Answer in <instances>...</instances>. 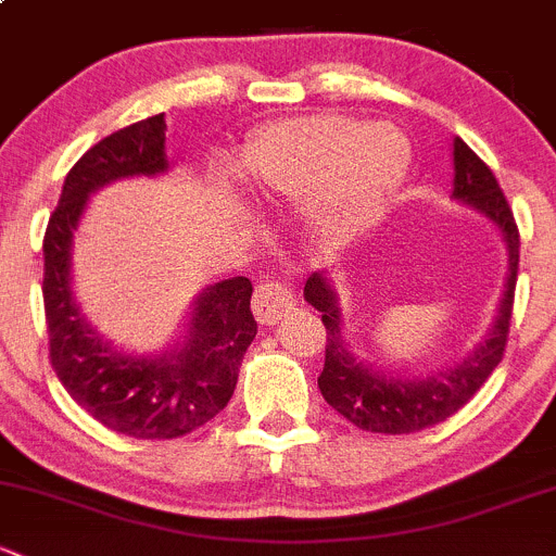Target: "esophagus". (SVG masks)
Here are the masks:
<instances>
[{
	"label": "esophagus",
	"mask_w": 556,
	"mask_h": 556,
	"mask_svg": "<svg viewBox=\"0 0 556 556\" xmlns=\"http://www.w3.org/2000/svg\"><path fill=\"white\" fill-rule=\"evenodd\" d=\"M293 306H295L293 285L263 279L258 288H255L253 314L261 325H274L277 319H282L285 314L293 312Z\"/></svg>",
	"instance_id": "esophagus-1"
}]
</instances>
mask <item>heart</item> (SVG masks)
I'll return each instance as SVG.
<instances>
[{
  "label": "heart",
  "mask_w": 556,
  "mask_h": 556,
  "mask_svg": "<svg viewBox=\"0 0 556 556\" xmlns=\"http://www.w3.org/2000/svg\"><path fill=\"white\" fill-rule=\"evenodd\" d=\"M407 156L394 127L325 114L263 130L244 149L239 175L263 194L306 202L312 231L341 242L381 215Z\"/></svg>",
  "instance_id": "heart-1"
}]
</instances>
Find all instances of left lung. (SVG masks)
<instances>
[{"label": "left lung", "instance_id": "obj_1", "mask_svg": "<svg viewBox=\"0 0 556 556\" xmlns=\"http://www.w3.org/2000/svg\"><path fill=\"white\" fill-rule=\"evenodd\" d=\"M455 189L453 197L460 202L475 204L482 210L501 231L509 248V277L501 298V312L493 330L488 332L482 346L469 359L450 367L447 372H437L429 378H386L378 376L367 365L356 362L349 343L341 336V312L332 288L323 274H312L306 279L303 295L317 312H323L325 338V367L319 372V391L332 410L341 413L349 424L362 431L376 434H416L429 426L442 424L460 410L471 396L482 389L490 372L504 359L506 341H509L514 288L519 271V229L514 213L506 202L504 189L495 180L493 170L464 143L455 138Z\"/></svg>", "mask_w": 556, "mask_h": 556}]
</instances>
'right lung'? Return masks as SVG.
I'll use <instances>...</instances> for the list:
<instances>
[{"mask_svg":"<svg viewBox=\"0 0 556 556\" xmlns=\"http://www.w3.org/2000/svg\"><path fill=\"white\" fill-rule=\"evenodd\" d=\"M165 170L162 114L98 140L68 170L42 242L52 370L87 416L136 440H178L218 416L229 405L239 365L258 332L248 277L204 290L184 346L156 359L114 352L81 319L68 288V248L87 197L111 180Z\"/></svg>","mask_w":556,"mask_h":556,"instance_id":"obj_1","label":"right lung"}]
</instances>
